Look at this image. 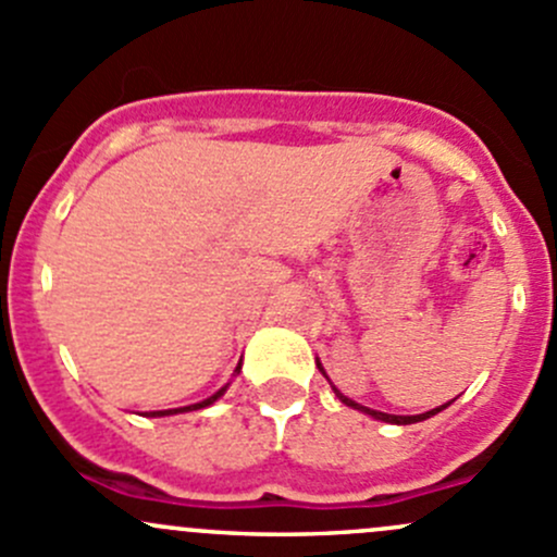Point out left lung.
Segmentation results:
<instances>
[{"label":"left lung","mask_w":557,"mask_h":557,"mask_svg":"<svg viewBox=\"0 0 557 557\" xmlns=\"http://www.w3.org/2000/svg\"><path fill=\"white\" fill-rule=\"evenodd\" d=\"M320 366V362H318ZM320 371H323V368H320ZM336 395H338V400L342 403H347V406H352V408H357V411H362V413H368V417H373V419H379V421H389V424H413V421H424V419H430V417H435V413H441L443 408L448 406H441V408H432V411H426V413H419V417H392V413H382V411H373V408H366V406H357L355 400H349V397H344L342 392L336 389Z\"/></svg>","instance_id":"obj_1"}]
</instances>
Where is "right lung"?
<instances>
[{
  "label": "right lung",
  "mask_w": 557,
  "mask_h": 557,
  "mask_svg": "<svg viewBox=\"0 0 557 557\" xmlns=\"http://www.w3.org/2000/svg\"><path fill=\"white\" fill-rule=\"evenodd\" d=\"M237 371H239V366H237ZM226 392V386L224 389H219L215 392V395H210L208 400H202V403H195V406H186V408H173V411H157V413H151V417H168V413H181V411H197V408H205V406H210V403H215L219 400L221 395H224Z\"/></svg>",
  "instance_id": "right-lung-1"
}]
</instances>
